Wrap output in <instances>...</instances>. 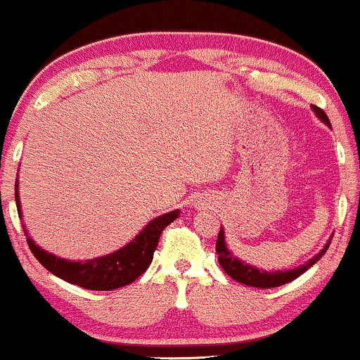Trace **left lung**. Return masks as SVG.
<instances>
[{
  "label": "left lung",
  "instance_id": "obj_1",
  "mask_svg": "<svg viewBox=\"0 0 360 360\" xmlns=\"http://www.w3.org/2000/svg\"><path fill=\"white\" fill-rule=\"evenodd\" d=\"M312 110L317 114L319 120L324 121L328 126H331L328 116H326V112L321 109V107L312 105ZM329 244H331V240H329V243L322 248L321 253L316 255L314 258H310L305 265H300L292 270H284V272L283 270H277V272H266V270H260V269H257V266H251V265H248V263L240 262L239 258H236L234 253H232V251L227 248V243H225L224 229H220V234H218L217 253H218V263L221 265V269L227 272V276H231L232 279L237 281V283L246 284V286H251V288H262V290H269V288H277V286H283V284L291 283V281H295L296 277L302 276L303 272H307V270H309L310 266H312L314 263H316L319 258H321L322 255L328 251Z\"/></svg>",
  "mask_w": 360,
  "mask_h": 360
}]
</instances>
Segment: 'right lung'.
<instances>
[{
    "mask_svg": "<svg viewBox=\"0 0 360 360\" xmlns=\"http://www.w3.org/2000/svg\"><path fill=\"white\" fill-rule=\"evenodd\" d=\"M15 202H17L18 217L22 218L20 211V199H18V188L15 184ZM179 210L169 211V213L161 214V217L154 218L146 225L142 232L126 244L121 250L114 251V253L105 255V257L94 258V260L84 262H70L58 258L55 255L48 253L36 246L34 240L27 236L24 229V234L27 236L29 250L32 255L46 270H50L53 276L60 277V279L68 281L70 284L84 288V290H95V291H110L117 290L131 284L133 281L139 279L147 269H149L150 262H153L154 251L158 248L159 237L162 231L172 224L175 218H179Z\"/></svg>",
    "mask_w": 360,
    "mask_h": 360,
    "instance_id": "obj_1",
    "label": "right lung"
}]
</instances>
